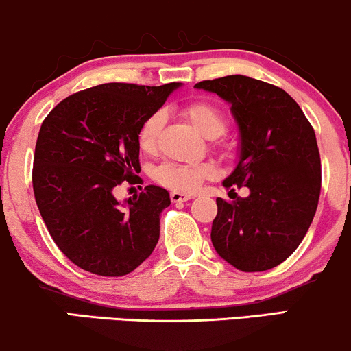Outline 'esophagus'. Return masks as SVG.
I'll list each match as a JSON object with an SVG mask.
<instances>
[{"label": "esophagus", "instance_id": "esophagus-1", "mask_svg": "<svg viewBox=\"0 0 351 351\" xmlns=\"http://www.w3.org/2000/svg\"><path fill=\"white\" fill-rule=\"evenodd\" d=\"M192 193H185V192H180V191H172L171 192V200L177 204V202H185V200H191L192 199Z\"/></svg>", "mask_w": 351, "mask_h": 351}]
</instances>
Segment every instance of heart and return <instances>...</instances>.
<instances>
[{
  "label": "heart",
  "instance_id": "b5f03b06",
  "mask_svg": "<svg viewBox=\"0 0 351 351\" xmlns=\"http://www.w3.org/2000/svg\"><path fill=\"white\" fill-rule=\"evenodd\" d=\"M182 113L207 138H217L225 133L226 117L213 103L205 100L192 101L184 106ZM164 123H166V113L162 110L152 111L149 117L144 119L138 130V144L141 151L147 154L156 151ZM210 174H212V166L207 162H164L156 171V179L176 191H193Z\"/></svg>",
  "mask_w": 351,
  "mask_h": 351
}]
</instances>
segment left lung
<instances>
[{
    "label": "left lung",
    "mask_w": 351,
    "mask_h": 351,
    "mask_svg": "<svg viewBox=\"0 0 351 351\" xmlns=\"http://www.w3.org/2000/svg\"><path fill=\"white\" fill-rule=\"evenodd\" d=\"M232 103L241 151L223 185L233 202L217 199L212 243L226 263L256 273L298 250L314 220L322 172L314 128L289 93L245 75L195 84ZM248 186L243 199L234 187Z\"/></svg>",
    "instance_id": "1"
}]
</instances>
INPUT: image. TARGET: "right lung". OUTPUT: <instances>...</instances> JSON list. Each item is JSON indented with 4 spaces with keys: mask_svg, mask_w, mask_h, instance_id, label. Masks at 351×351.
<instances>
[{
    "mask_svg": "<svg viewBox=\"0 0 351 351\" xmlns=\"http://www.w3.org/2000/svg\"><path fill=\"white\" fill-rule=\"evenodd\" d=\"M179 84H103L62 100L37 136L32 189L52 240L73 265L119 278L149 258L169 192L146 185L121 205L113 191L136 184L138 130Z\"/></svg>",
    "mask_w": 351,
    "mask_h": 351,
    "instance_id": "right-lung-1",
    "label": "right lung"
}]
</instances>
